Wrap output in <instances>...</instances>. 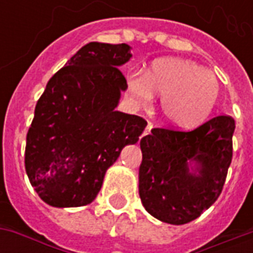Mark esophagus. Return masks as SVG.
<instances>
[{
    "instance_id": "34e87169",
    "label": "esophagus",
    "mask_w": 253,
    "mask_h": 253,
    "mask_svg": "<svg viewBox=\"0 0 253 253\" xmlns=\"http://www.w3.org/2000/svg\"><path fill=\"white\" fill-rule=\"evenodd\" d=\"M152 128H153V125H152V123H148V126H146V128H145V131H143L142 137H145V135H149Z\"/></svg>"
}]
</instances>
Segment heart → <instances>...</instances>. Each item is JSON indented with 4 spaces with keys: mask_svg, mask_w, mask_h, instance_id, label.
Instances as JSON below:
<instances>
[{
    "mask_svg": "<svg viewBox=\"0 0 253 253\" xmlns=\"http://www.w3.org/2000/svg\"><path fill=\"white\" fill-rule=\"evenodd\" d=\"M128 92L137 104H149L160 93V110L176 127H195L210 115L217 103V77L201 65L177 58L159 59L148 72H132Z\"/></svg>",
    "mask_w": 253,
    "mask_h": 253,
    "instance_id": "b5f03b06",
    "label": "heart"
}]
</instances>
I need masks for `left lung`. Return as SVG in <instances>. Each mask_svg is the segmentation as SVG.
Here are the masks:
<instances>
[{
  "instance_id": "1",
  "label": "left lung",
  "mask_w": 253,
  "mask_h": 253,
  "mask_svg": "<svg viewBox=\"0 0 253 253\" xmlns=\"http://www.w3.org/2000/svg\"><path fill=\"white\" fill-rule=\"evenodd\" d=\"M234 119L218 115L190 131L159 127L141 139L139 196L149 214L172 225L207 210L225 184ZM196 163L189 170L190 161Z\"/></svg>"
}]
</instances>
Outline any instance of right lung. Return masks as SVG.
Here are the masks:
<instances>
[{
	"instance_id": "obj_1",
	"label": "right lung",
	"mask_w": 253,
	"mask_h": 253,
	"mask_svg": "<svg viewBox=\"0 0 253 253\" xmlns=\"http://www.w3.org/2000/svg\"><path fill=\"white\" fill-rule=\"evenodd\" d=\"M128 44L90 42L47 83L27 132L25 170L42 201L89 205L122 149L137 143L148 122L115 111L127 81L119 66Z\"/></svg>"
}]
</instances>
